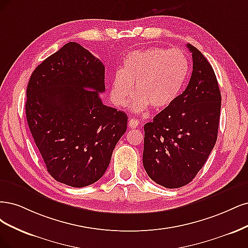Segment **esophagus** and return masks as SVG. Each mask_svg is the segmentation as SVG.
Returning <instances> with one entry per match:
<instances>
[{
	"label": "esophagus",
	"mask_w": 248,
	"mask_h": 248,
	"mask_svg": "<svg viewBox=\"0 0 248 248\" xmlns=\"http://www.w3.org/2000/svg\"><path fill=\"white\" fill-rule=\"evenodd\" d=\"M139 121L138 119H135V118H131L129 119V124H127V126L130 127V129H136L139 125Z\"/></svg>",
	"instance_id": "esophagus-1"
}]
</instances>
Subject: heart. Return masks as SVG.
I'll list each match as a JSON object with an SVG mask.
<instances>
[{"label":"heart","mask_w":248,"mask_h":248,"mask_svg":"<svg viewBox=\"0 0 248 248\" xmlns=\"http://www.w3.org/2000/svg\"><path fill=\"white\" fill-rule=\"evenodd\" d=\"M188 70V61L178 49L149 47L130 51L111 80V99L115 105H124L134 85L137 94L129 103L132 111L140 112L148 106L163 110L178 98Z\"/></svg>","instance_id":"heart-1"}]
</instances>
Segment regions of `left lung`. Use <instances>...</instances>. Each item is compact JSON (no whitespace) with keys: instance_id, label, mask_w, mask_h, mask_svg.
<instances>
[{"instance_id":"8db88e82","label":"left lung","mask_w":248,"mask_h":248,"mask_svg":"<svg viewBox=\"0 0 248 248\" xmlns=\"http://www.w3.org/2000/svg\"><path fill=\"white\" fill-rule=\"evenodd\" d=\"M190 80L172 105L144 125L143 166L167 188L186 186L202 169L217 139L221 97L217 76L204 55L187 44Z\"/></svg>"}]
</instances>
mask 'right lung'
Listing matches in <instances>:
<instances>
[{"label": "right lung", "instance_id": "obj_1", "mask_svg": "<svg viewBox=\"0 0 248 248\" xmlns=\"http://www.w3.org/2000/svg\"><path fill=\"white\" fill-rule=\"evenodd\" d=\"M105 66L69 42L31 73L26 114L47 171L61 183L83 187L106 172L127 116L104 105Z\"/></svg>", "mask_w": 248, "mask_h": 248}]
</instances>
